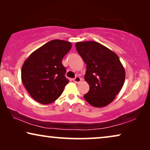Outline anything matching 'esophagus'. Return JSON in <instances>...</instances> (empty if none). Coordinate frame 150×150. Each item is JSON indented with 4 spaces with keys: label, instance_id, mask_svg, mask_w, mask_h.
Listing matches in <instances>:
<instances>
[{
    "label": "esophagus",
    "instance_id": "34e87169",
    "mask_svg": "<svg viewBox=\"0 0 150 150\" xmlns=\"http://www.w3.org/2000/svg\"><path fill=\"white\" fill-rule=\"evenodd\" d=\"M73 81L76 83H80V82L81 81V77L78 76H76L74 79H73Z\"/></svg>",
    "mask_w": 150,
    "mask_h": 150
}]
</instances>
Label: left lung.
I'll return each mask as SVG.
<instances>
[{
  "instance_id": "obj_1",
  "label": "left lung",
  "mask_w": 150,
  "mask_h": 150,
  "mask_svg": "<svg viewBox=\"0 0 150 150\" xmlns=\"http://www.w3.org/2000/svg\"><path fill=\"white\" fill-rule=\"evenodd\" d=\"M77 52L87 65L85 80L89 91L84 95L94 107H104L113 101L124 85L126 73L114 52L93 41L77 42Z\"/></svg>"
}]
</instances>
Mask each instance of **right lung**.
I'll return each mask as SVG.
<instances>
[{"label": "right lung", "instance_id": "add662e5", "mask_svg": "<svg viewBox=\"0 0 150 150\" xmlns=\"http://www.w3.org/2000/svg\"><path fill=\"white\" fill-rule=\"evenodd\" d=\"M71 44L54 40L34 51L22 67L21 79L24 87L37 102L48 104L61 94L69 80L62 64L63 57L70 50Z\"/></svg>", "mask_w": 150, "mask_h": 150}]
</instances>
